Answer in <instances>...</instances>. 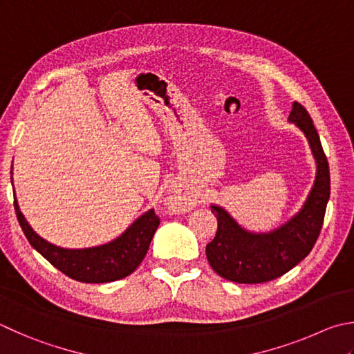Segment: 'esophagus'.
<instances>
[{"mask_svg": "<svg viewBox=\"0 0 354 354\" xmlns=\"http://www.w3.org/2000/svg\"><path fill=\"white\" fill-rule=\"evenodd\" d=\"M167 204H169V207L171 212H175V214H184V212H187L192 209V198L189 196V194L185 190L181 189H176L170 192L169 198H167Z\"/></svg>", "mask_w": 354, "mask_h": 354, "instance_id": "obj_1", "label": "esophagus"}]
</instances>
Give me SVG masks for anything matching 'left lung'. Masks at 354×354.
<instances>
[{
    "label": "left lung",
    "instance_id": "left-lung-1",
    "mask_svg": "<svg viewBox=\"0 0 354 354\" xmlns=\"http://www.w3.org/2000/svg\"><path fill=\"white\" fill-rule=\"evenodd\" d=\"M289 120L305 133L317 164L314 187L299 214L272 232L250 234L223 207L212 205L218 229L205 246V255L218 275L235 283H265L281 277L311 252L322 229L330 199L328 160L305 106L294 102Z\"/></svg>",
    "mask_w": 354,
    "mask_h": 354
}]
</instances>
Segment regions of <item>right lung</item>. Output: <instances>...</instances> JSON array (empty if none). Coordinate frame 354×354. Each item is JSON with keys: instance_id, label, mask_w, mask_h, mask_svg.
Returning a JSON list of instances; mask_svg holds the SVG:
<instances>
[{"instance_id": "right-lung-1", "label": "right lung", "mask_w": 354, "mask_h": 354, "mask_svg": "<svg viewBox=\"0 0 354 354\" xmlns=\"http://www.w3.org/2000/svg\"><path fill=\"white\" fill-rule=\"evenodd\" d=\"M15 214L30 246L38 250L50 265L68 277L82 283H108L134 272L150 248L153 235L159 226L155 210L145 212L119 239L97 248L63 249L38 236L24 220L14 198Z\"/></svg>"}]
</instances>
